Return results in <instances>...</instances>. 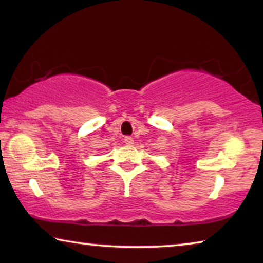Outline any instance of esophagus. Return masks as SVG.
Instances as JSON below:
<instances>
[{
  "label": "esophagus",
  "mask_w": 263,
  "mask_h": 263,
  "mask_svg": "<svg viewBox=\"0 0 263 263\" xmlns=\"http://www.w3.org/2000/svg\"><path fill=\"white\" fill-rule=\"evenodd\" d=\"M124 143L127 146H133V145H134V139H133L132 136H125Z\"/></svg>",
  "instance_id": "obj_1"
}]
</instances>
